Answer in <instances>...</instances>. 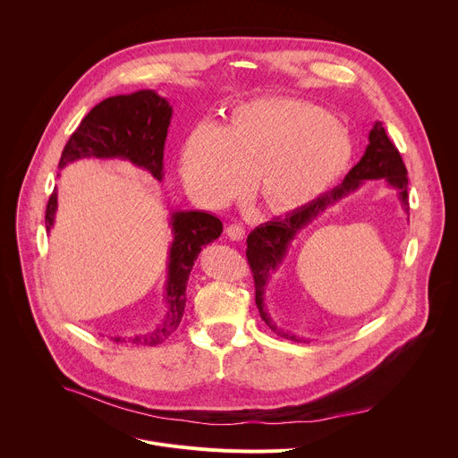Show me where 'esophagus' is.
Listing matches in <instances>:
<instances>
[{
  "label": "esophagus",
  "mask_w": 458,
  "mask_h": 458,
  "mask_svg": "<svg viewBox=\"0 0 458 458\" xmlns=\"http://www.w3.org/2000/svg\"><path fill=\"white\" fill-rule=\"evenodd\" d=\"M226 235H228L232 241H242V237H244V228H242L241 225L233 223V225H230V226L226 228Z\"/></svg>",
  "instance_id": "1"
}]
</instances>
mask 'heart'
<instances>
[{
	"instance_id": "heart-1",
	"label": "heart",
	"mask_w": 458,
	"mask_h": 458,
	"mask_svg": "<svg viewBox=\"0 0 458 458\" xmlns=\"http://www.w3.org/2000/svg\"><path fill=\"white\" fill-rule=\"evenodd\" d=\"M345 123L327 109L293 98L237 106L223 130L195 128L184 142L186 188L212 204L239 197L248 179L267 210H300L323 195L351 158Z\"/></svg>"
}]
</instances>
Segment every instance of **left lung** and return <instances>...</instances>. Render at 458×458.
Listing matches in <instances>:
<instances>
[{
	"mask_svg": "<svg viewBox=\"0 0 458 458\" xmlns=\"http://www.w3.org/2000/svg\"><path fill=\"white\" fill-rule=\"evenodd\" d=\"M370 179H386L389 186L396 188L400 193V200L403 210H409L407 200V170L405 164L400 157V151L387 137L382 122L374 123V128L369 133V146L360 158V162L345 175L344 182L330 190L318 199H314L310 204L300 208L286 214L284 217H277L274 221H268L248 235L246 239V259L250 265V270L254 274V284H256V305L259 309L261 319L276 332L277 336L293 342H305L294 335L281 330L272 318L268 316L265 309V293L267 283L272 277V274L277 270L281 261L284 259L290 242L294 237L309 226L316 217H319L328 206L336 204L340 199L347 197L349 193L356 191L363 181Z\"/></svg>",
	"mask_w": 458,
	"mask_h": 458,
	"instance_id": "obj_1",
	"label": "left lung"
}]
</instances>
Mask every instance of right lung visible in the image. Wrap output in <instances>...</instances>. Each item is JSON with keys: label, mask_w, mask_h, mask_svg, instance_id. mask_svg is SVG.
<instances>
[{"label": "right lung", "mask_w": 458, "mask_h": 458, "mask_svg": "<svg viewBox=\"0 0 458 458\" xmlns=\"http://www.w3.org/2000/svg\"><path fill=\"white\" fill-rule=\"evenodd\" d=\"M172 106L151 89L131 95H116L95 106L80 122L76 131L69 137L58 168L80 158H120L130 160L139 168L148 170L157 181H162L164 142L172 122ZM56 188L49 197L46 210V228H53L56 214ZM174 242L168 259V283H165V312L162 323L135 338H114V342H131L137 345H158L177 330L184 307L186 284L190 272L199 258L202 246L216 241L223 232L219 217L199 212H174L170 217Z\"/></svg>", "instance_id": "obj_1"}]
</instances>
